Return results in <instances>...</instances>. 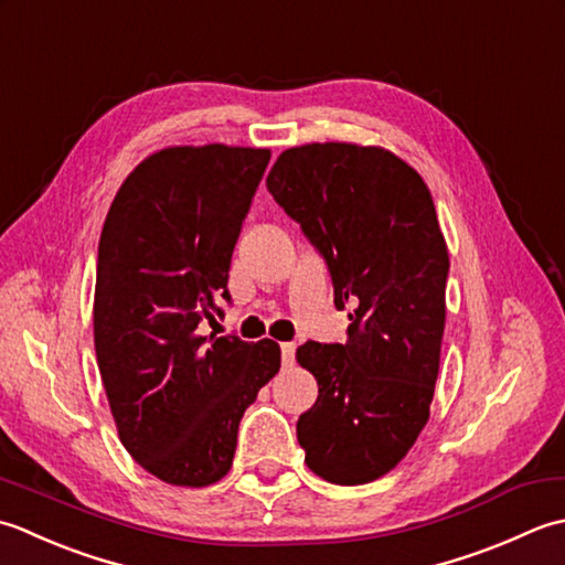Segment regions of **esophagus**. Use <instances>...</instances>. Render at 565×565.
Instances as JSON below:
<instances>
[{
    "label": "esophagus",
    "instance_id": "esophagus-1",
    "mask_svg": "<svg viewBox=\"0 0 565 565\" xmlns=\"http://www.w3.org/2000/svg\"><path fill=\"white\" fill-rule=\"evenodd\" d=\"M295 343L292 341H285V343H280V351H282V363L285 365H292L295 363Z\"/></svg>",
    "mask_w": 565,
    "mask_h": 565
}]
</instances>
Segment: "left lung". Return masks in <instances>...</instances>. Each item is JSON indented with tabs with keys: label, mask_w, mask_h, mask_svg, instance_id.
I'll use <instances>...</instances> for the list:
<instances>
[{
	"label": "left lung",
	"mask_w": 565,
	"mask_h": 565,
	"mask_svg": "<svg viewBox=\"0 0 565 565\" xmlns=\"http://www.w3.org/2000/svg\"><path fill=\"white\" fill-rule=\"evenodd\" d=\"M266 185L327 258L347 343L307 341L317 377L297 422L305 463L333 486L390 473L429 422L446 324L448 248L427 182L399 156L347 141L287 148Z\"/></svg>",
	"instance_id": "obj_1"
}]
</instances>
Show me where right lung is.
<instances>
[{
    "mask_svg": "<svg viewBox=\"0 0 565 565\" xmlns=\"http://www.w3.org/2000/svg\"><path fill=\"white\" fill-rule=\"evenodd\" d=\"M268 148L168 146L138 163L102 226L95 351L114 424L138 466L206 488L232 468L238 422L280 371V347L202 337Z\"/></svg>",
    "mask_w": 565,
    "mask_h": 565,
    "instance_id": "obj_1",
    "label": "right lung"
}]
</instances>
